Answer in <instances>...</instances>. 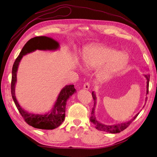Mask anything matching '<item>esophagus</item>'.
<instances>
[{"label":"esophagus","instance_id":"1","mask_svg":"<svg viewBox=\"0 0 157 157\" xmlns=\"http://www.w3.org/2000/svg\"><path fill=\"white\" fill-rule=\"evenodd\" d=\"M84 89H86V90H88L90 88V84L88 82H85L84 84V86H83Z\"/></svg>","mask_w":157,"mask_h":157}]
</instances>
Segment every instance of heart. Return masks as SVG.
Returning <instances> with one entry per match:
<instances>
[{
    "instance_id": "obj_1",
    "label": "heart",
    "mask_w": 157,
    "mask_h": 157,
    "mask_svg": "<svg viewBox=\"0 0 157 157\" xmlns=\"http://www.w3.org/2000/svg\"><path fill=\"white\" fill-rule=\"evenodd\" d=\"M85 69H96V77L101 81L111 78L121 70L128 61V56L103 44H94L84 48L82 56Z\"/></svg>"
}]
</instances>
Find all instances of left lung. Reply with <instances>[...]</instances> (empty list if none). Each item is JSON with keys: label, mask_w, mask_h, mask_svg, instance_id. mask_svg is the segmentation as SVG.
<instances>
[{"label": "left lung", "mask_w": 157, "mask_h": 157, "mask_svg": "<svg viewBox=\"0 0 157 157\" xmlns=\"http://www.w3.org/2000/svg\"><path fill=\"white\" fill-rule=\"evenodd\" d=\"M144 76L147 80V94L149 93V82L150 75H145ZM92 97H93L94 101V107L92 108L91 116H90V120L95 125V128H96V129L98 130L109 132V133H111V134H117V133H120L121 132L125 130L126 128L131 124L132 122L137 117V115H139L140 113L136 114V115L134 116V117H133L130 121L126 122L121 123V124H113V125L103 124H102V123L98 121L96 119V116H95V108H96V102H97L96 101L97 98H96V93H95L94 92H92ZM147 98L146 97L145 101H147Z\"/></svg>", "instance_id": "1"}]
</instances>
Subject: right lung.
Returning <instances> with one entry per match:
<instances>
[{
  "mask_svg": "<svg viewBox=\"0 0 157 157\" xmlns=\"http://www.w3.org/2000/svg\"><path fill=\"white\" fill-rule=\"evenodd\" d=\"M59 48L58 42L50 37L36 36L27 41L20 55L14 62L12 71L11 93L12 99L19 112L28 124L38 129L53 130L59 126L65 119V107L67 99L76 92L73 84L67 85L61 89L51 111L46 114L30 113L23 109L19 104L15 96V86L17 82V71L23 56L36 50H56Z\"/></svg>",
  "mask_w": 157,
  "mask_h": 157,
  "instance_id": "1",
  "label": "right lung"
}]
</instances>
